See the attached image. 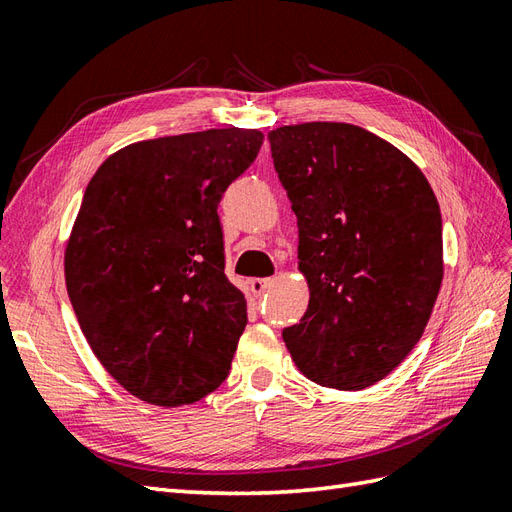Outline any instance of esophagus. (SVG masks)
Segmentation results:
<instances>
[{"mask_svg":"<svg viewBox=\"0 0 512 512\" xmlns=\"http://www.w3.org/2000/svg\"><path fill=\"white\" fill-rule=\"evenodd\" d=\"M270 285H272V279H251V281H248V287H251V292L255 296L264 294Z\"/></svg>","mask_w":512,"mask_h":512,"instance_id":"34e87169","label":"esophagus"}]
</instances>
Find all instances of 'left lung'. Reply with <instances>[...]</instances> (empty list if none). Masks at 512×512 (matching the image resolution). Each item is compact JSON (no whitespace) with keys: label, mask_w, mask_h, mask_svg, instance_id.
<instances>
[{"label":"left lung","mask_w":512,"mask_h":512,"mask_svg":"<svg viewBox=\"0 0 512 512\" xmlns=\"http://www.w3.org/2000/svg\"><path fill=\"white\" fill-rule=\"evenodd\" d=\"M268 140L309 283V307L283 342L309 381L370 387L415 348L435 307L437 196L409 157L357 125H285Z\"/></svg>","instance_id":"8db88e82"}]
</instances>
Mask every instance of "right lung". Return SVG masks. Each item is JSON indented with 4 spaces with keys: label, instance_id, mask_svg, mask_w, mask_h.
Segmentation results:
<instances>
[{
    "label": "right lung",
    "instance_id": "right-lung-1",
    "mask_svg": "<svg viewBox=\"0 0 512 512\" xmlns=\"http://www.w3.org/2000/svg\"><path fill=\"white\" fill-rule=\"evenodd\" d=\"M261 142L242 127L142 140L90 179L64 277L90 348L131 396L192 404L227 378L248 318L218 203Z\"/></svg>",
    "mask_w": 512,
    "mask_h": 512
}]
</instances>
